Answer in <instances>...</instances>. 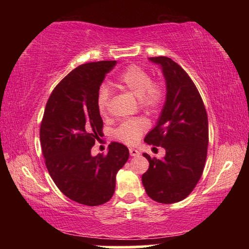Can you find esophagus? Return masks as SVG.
<instances>
[{
  "mask_svg": "<svg viewBox=\"0 0 249 249\" xmlns=\"http://www.w3.org/2000/svg\"><path fill=\"white\" fill-rule=\"evenodd\" d=\"M129 154H130V156H133V157H136V156L141 155L140 151L135 148H129Z\"/></svg>",
  "mask_w": 249,
  "mask_h": 249,
  "instance_id": "34e87169",
  "label": "esophagus"
}]
</instances>
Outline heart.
I'll use <instances>...</instances> for the list:
<instances>
[{
  "instance_id": "b5f03b06",
  "label": "heart",
  "mask_w": 249,
  "mask_h": 249,
  "mask_svg": "<svg viewBox=\"0 0 249 249\" xmlns=\"http://www.w3.org/2000/svg\"><path fill=\"white\" fill-rule=\"evenodd\" d=\"M117 84L129 91L138 99L142 108L156 109L165 99V88L160 82L151 81V75L140 66H129L117 78ZM109 92L107 87H101L96 94V107L100 113H105L108 105ZM147 128V123L142 119L124 121L115 130V136L120 141L135 144Z\"/></svg>"
}]
</instances>
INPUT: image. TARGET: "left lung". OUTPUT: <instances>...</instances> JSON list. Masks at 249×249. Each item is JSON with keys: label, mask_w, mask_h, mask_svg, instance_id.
<instances>
[{"label": "left lung", "mask_w": 249, "mask_h": 249, "mask_svg": "<svg viewBox=\"0 0 249 249\" xmlns=\"http://www.w3.org/2000/svg\"><path fill=\"white\" fill-rule=\"evenodd\" d=\"M149 60L161 68L167 93L157 123L144 141L161 146L166 155L157 159L142 154L149 168L142 182L154 201L170 204L190 195L203 172L209 145L208 114L195 83L177 62L162 56Z\"/></svg>", "instance_id": "obj_1"}]
</instances>
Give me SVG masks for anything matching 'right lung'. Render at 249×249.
Masks as SVG:
<instances>
[{"label": "right lung", "instance_id": "obj_1", "mask_svg": "<svg viewBox=\"0 0 249 249\" xmlns=\"http://www.w3.org/2000/svg\"><path fill=\"white\" fill-rule=\"evenodd\" d=\"M116 61L79 66L58 83L46 104L40 125V144L46 167L66 196L80 204L107 203L114 195L116 174L129 151L112 142L107 155H91L102 136L103 121L96 94Z\"/></svg>", "mask_w": 249, "mask_h": 249}]
</instances>
